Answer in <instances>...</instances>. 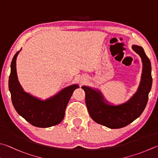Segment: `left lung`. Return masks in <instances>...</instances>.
Segmentation results:
<instances>
[{
  "instance_id": "1",
  "label": "left lung",
  "mask_w": 158,
  "mask_h": 158,
  "mask_svg": "<svg viewBox=\"0 0 158 158\" xmlns=\"http://www.w3.org/2000/svg\"><path fill=\"white\" fill-rule=\"evenodd\" d=\"M132 49L141 57L142 73L137 90L128 101L113 105L98 89L86 85L81 87L85 91V104L91 118L109 128H120L131 124L141 115L147 104L153 81L151 62L141 46L133 45Z\"/></svg>"
}]
</instances>
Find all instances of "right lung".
<instances>
[{
    "label": "right lung",
    "instance_id": "1",
    "mask_svg": "<svg viewBox=\"0 0 158 158\" xmlns=\"http://www.w3.org/2000/svg\"><path fill=\"white\" fill-rule=\"evenodd\" d=\"M20 51L17 52L11 61L9 77V90L14 108L34 127L48 128L59 124L64 119L65 108L74 90L79 88V85L65 87L45 100L27 93L20 84L16 73V58Z\"/></svg>",
    "mask_w": 158,
    "mask_h": 158
}]
</instances>
